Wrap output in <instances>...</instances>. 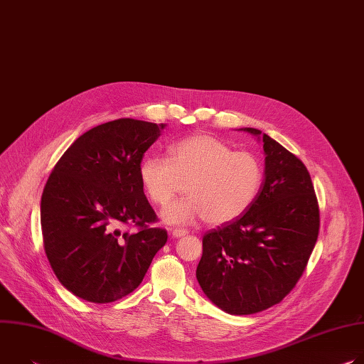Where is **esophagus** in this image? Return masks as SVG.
<instances>
[{
  "mask_svg": "<svg viewBox=\"0 0 364 364\" xmlns=\"http://www.w3.org/2000/svg\"><path fill=\"white\" fill-rule=\"evenodd\" d=\"M171 235H173L174 237H181V236L187 235V230H186V229H180V228H176V229H173Z\"/></svg>",
  "mask_w": 364,
  "mask_h": 364,
  "instance_id": "esophagus-1",
  "label": "esophagus"
}]
</instances>
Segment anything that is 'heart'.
<instances>
[{"instance_id":"1","label":"heart","mask_w":364,"mask_h":364,"mask_svg":"<svg viewBox=\"0 0 364 364\" xmlns=\"http://www.w3.org/2000/svg\"><path fill=\"white\" fill-rule=\"evenodd\" d=\"M170 154V160L148 157L139 167L141 184L154 204L164 207L184 190L190 196L163 212L168 223L200 218L209 225L233 222L247 212L264 186L265 170L257 155L233 151L213 135L187 136Z\"/></svg>"}]
</instances>
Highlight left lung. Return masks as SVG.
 I'll return each mask as SVG.
<instances>
[{
    "mask_svg": "<svg viewBox=\"0 0 364 364\" xmlns=\"http://www.w3.org/2000/svg\"><path fill=\"white\" fill-rule=\"evenodd\" d=\"M245 131L261 135L255 128ZM265 180L233 222L205 232L196 277L213 304L247 316L281 302L302 277L320 232V209L304 163L262 135Z\"/></svg>",
    "mask_w": 364,
    "mask_h": 364,
    "instance_id": "8db88e82",
    "label": "left lung"
}]
</instances>
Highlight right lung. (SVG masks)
<instances>
[{
    "label": "right lung",
    "instance_id": "1",
    "mask_svg": "<svg viewBox=\"0 0 364 364\" xmlns=\"http://www.w3.org/2000/svg\"><path fill=\"white\" fill-rule=\"evenodd\" d=\"M166 124L121 118L80 135L44 186L40 220L44 252L60 284L89 302L107 304L132 292L167 230L139 178L144 152ZM132 225L136 232H122Z\"/></svg>",
    "mask_w": 364,
    "mask_h": 364
}]
</instances>
